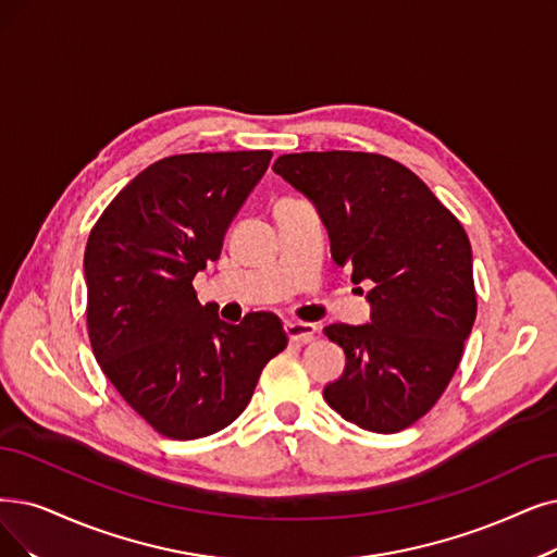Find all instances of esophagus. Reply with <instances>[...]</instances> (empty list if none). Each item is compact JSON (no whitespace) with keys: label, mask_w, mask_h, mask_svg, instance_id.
<instances>
[{"label":"esophagus","mask_w":557,"mask_h":557,"mask_svg":"<svg viewBox=\"0 0 557 557\" xmlns=\"http://www.w3.org/2000/svg\"><path fill=\"white\" fill-rule=\"evenodd\" d=\"M285 333L287 338H290V343H299V345H306L315 338L318 333V326L310 324V322H285Z\"/></svg>","instance_id":"34e87169"}]
</instances>
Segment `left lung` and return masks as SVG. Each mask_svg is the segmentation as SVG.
Returning a JSON list of instances; mask_svg holds the SVG:
<instances>
[{"label": "left lung", "mask_w": 557, "mask_h": 557, "mask_svg": "<svg viewBox=\"0 0 557 557\" xmlns=\"http://www.w3.org/2000/svg\"><path fill=\"white\" fill-rule=\"evenodd\" d=\"M274 171L315 203L331 256L370 285L368 324H329L345 349L324 399L368 432L395 434L450 384L475 322L471 242L420 177L374 152L281 154Z\"/></svg>", "instance_id": "8db88e82"}]
</instances>
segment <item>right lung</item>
Here are the masks:
<instances>
[{
  "label": "right lung",
  "mask_w": 557,
  "mask_h": 557,
  "mask_svg": "<svg viewBox=\"0 0 557 557\" xmlns=\"http://www.w3.org/2000/svg\"><path fill=\"white\" fill-rule=\"evenodd\" d=\"M270 150L171 154L107 206L84 251L86 326L107 380L148 425L189 441L247 409L287 336L274 313L210 315L194 276L216 260Z\"/></svg>",
  "instance_id": "add662e5"
}]
</instances>
